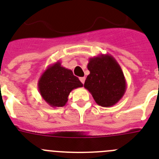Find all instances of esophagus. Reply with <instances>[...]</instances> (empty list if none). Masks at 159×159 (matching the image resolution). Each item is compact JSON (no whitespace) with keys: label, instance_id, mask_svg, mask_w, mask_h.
Wrapping results in <instances>:
<instances>
[{"label":"esophagus","instance_id":"obj_1","mask_svg":"<svg viewBox=\"0 0 159 159\" xmlns=\"http://www.w3.org/2000/svg\"><path fill=\"white\" fill-rule=\"evenodd\" d=\"M85 80H86V77H80V81L82 82V84H84V82H85Z\"/></svg>","mask_w":159,"mask_h":159}]
</instances>
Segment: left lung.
<instances>
[{
  "label": "left lung",
  "instance_id": "obj_1",
  "mask_svg": "<svg viewBox=\"0 0 159 159\" xmlns=\"http://www.w3.org/2000/svg\"><path fill=\"white\" fill-rule=\"evenodd\" d=\"M90 74L84 87L92 95L98 105H115L124 95L126 82L122 68L110 55H101L90 58L87 64Z\"/></svg>",
  "mask_w": 159,
  "mask_h": 159
}]
</instances>
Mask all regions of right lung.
Segmentation results:
<instances>
[{
	"instance_id": "obj_1",
	"label": "right lung",
	"mask_w": 159,
	"mask_h": 159,
	"mask_svg": "<svg viewBox=\"0 0 159 159\" xmlns=\"http://www.w3.org/2000/svg\"><path fill=\"white\" fill-rule=\"evenodd\" d=\"M38 90L42 99L51 107H63L68 102V95L74 89L83 84L73 75L70 69L57 61L44 71L38 80Z\"/></svg>"
}]
</instances>
